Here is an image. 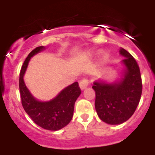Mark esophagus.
<instances>
[{
  "label": "esophagus",
  "instance_id": "obj_1",
  "mask_svg": "<svg viewBox=\"0 0 155 155\" xmlns=\"http://www.w3.org/2000/svg\"><path fill=\"white\" fill-rule=\"evenodd\" d=\"M87 86H88V81L87 79H83L79 83V87H80L81 90H84Z\"/></svg>",
  "mask_w": 155,
  "mask_h": 155
}]
</instances>
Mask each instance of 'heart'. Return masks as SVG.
<instances>
[{"label":"heart","mask_w":155,"mask_h":155,"mask_svg":"<svg viewBox=\"0 0 155 155\" xmlns=\"http://www.w3.org/2000/svg\"><path fill=\"white\" fill-rule=\"evenodd\" d=\"M93 54H94V51H91V50H89V51H87V53H86V56H87V57H91ZM109 57V53H106L105 51H101V53H100L99 54V57H98V61H99L100 64H105V63L108 61Z\"/></svg>","instance_id":"b5f03b06"}]
</instances>
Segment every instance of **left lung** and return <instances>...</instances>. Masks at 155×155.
<instances>
[{"instance_id":"obj_1","label":"left lung","mask_w":155,"mask_h":155,"mask_svg":"<svg viewBox=\"0 0 155 155\" xmlns=\"http://www.w3.org/2000/svg\"><path fill=\"white\" fill-rule=\"evenodd\" d=\"M124 58L120 78L113 82L103 79L94 81L95 110L100 120L105 124L119 125L128 120L139 104L142 93L140 68L130 53L120 47L119 51Z\"/></svg>"}]
</instances>
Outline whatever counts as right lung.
Returning <instances> with one entry per match:
<instances>
[{
    "label": "right lung",
    "instance_id": "right-lung-1",
    "mask_svg": "<svg viewBox=\"0 0 155 155\" xmlns=\"http://www.w3.org/2000/svg\"><path fill=\"white\" fill-rule=\"evenodd\" d=\"M45 50L44 46L36 47L26 57L20 72L19 89L23 108L34 123L48 130L57 131L66 127L72 120L75 102L81 91L78 83L74 82L64 87L50 101H40L31 94L25 83V74L31 57Z\"/></svg>",
    "mask_w": 155,
    "mask_h": 155
}]
</instances>
